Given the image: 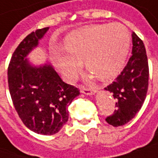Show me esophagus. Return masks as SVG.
I'll return each instance as SVG.
<instances>
[{
	"instance_id": "1",
	"label": "esophagus",
	"mask_w": 158,
	"mask_h": 158,
	"mask_svg": "<svg viewBox=\"0 0 158 158\" xmlns=\"http://www.w3.org/2000/svg\"><path fill=\"white\" fill-rule=\"evenodd\" d=\"M80 92L85 94V95H93L96 92L95 88H85V87H80Z\"/></svg>"
}]
</instances>
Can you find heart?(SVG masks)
Returning a JSON list of instances; mask_svg holds the SVG:
<instances>
[{"label":"heart","mask_w":158,"mask_h":158,"mask_svg":"<svg viewBox=\"0 0 158 158\" xmlns=\"http://www.w3.org/2000/svg\"><path fill=\"white\" fill-rule=\"evenodd\" d=\"M66 47L54 52V60L69 81L77 78L82 60L88 70L102 80L114 78L123 70L131 46L124 25L103 24L84 27L67 36Z\"/></svg>","instance_id":"heart-1"}]
</instances>
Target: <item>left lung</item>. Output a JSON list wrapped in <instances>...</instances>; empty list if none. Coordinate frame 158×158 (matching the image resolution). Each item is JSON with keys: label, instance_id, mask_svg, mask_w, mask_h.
<instances>
[{"label": "left lung", "instance_id": "obj_1", "mask_svg": "<svg viewBox=\"0 0 158 158\" xmlns=\"http://www.w3.org/2000/svg\"><path fill=\"white\" fill-rule=\"evenodd\" d=\"M132 36V55L124 69L106 90L115 99V110L106 121L114 127L126 124L139 113L147 97L148 88V61L143 41L135 34Z\"/></svg>", "mask_w": 158, "mask_h": 158}]
</instances>
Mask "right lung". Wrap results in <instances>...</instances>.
Returning a JSON list of instances; mask_svg holds the SVG:
<instances>
[{
    "instance_id": "right-lung-1",
    "label": "right lung",
    "mask_w": 158,
    "mask_h": 158,
    "mask_svg": "<svg viewBox=\"0 0 158 158\" xmlns=\"http://www.w3.org/2000/svg\"><path fill=\"white\" fill-rule=\"evenodd\" d=\"M49 27L27 35L13 52L8 67L12 103L23 123L44 135L57 133L69 119L68 107L79 88L63 82L50 64L35 67L27 55L38 44Z\"/></svg>"
}]
</instances>
